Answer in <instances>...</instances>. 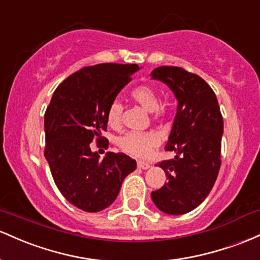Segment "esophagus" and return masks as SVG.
<instances>
[{"label":"esophagus","mask_w":260,"mask_h":260,"mask_svg":"<svg viewBox=\"0 0 260 260\" xmlns=\"http://www.w3.org/2000/svg\"><path fill=\"white\" fill-rule=\"evenodd\" d=\"M138 167L141 169H147V168H150V165L146 162H138Z\"/></svg>","instance_id":"esophagus-1"}]
</instances>
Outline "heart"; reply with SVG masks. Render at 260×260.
<instances>
[{
	"mask_svg": "<svg viewBox=\"0 0 260 260\" xmlns=\"http://www.w3.org/2000/svg\"><path fill=\"white\" fill-rule=\"evenodd\" d=\"M130 97L147 112H151L153 119L165 115L166 107L161 106L158 91L150 84H140L131 89ZM122 115V104L113 101L107 110V120L110 126L120 125ZM159 144V136L154 131H129L118 139V146L121 151L136 158H145Z\"/></svg>",
	"mask_w": 260,
	"mask_h": 260,
	"instance_id": "obj_1",
	"label": "heart"
}]
</instances>
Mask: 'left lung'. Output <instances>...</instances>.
<instances>
[{
  "label": "left lung",
  "mask_w": 260,
  "mask_h": 260,
  "mask_svg": "<svg viewBox=\"0 0 260 260\" xmlns=\"http://www.w3.org/2000/svg\"><path fill=\"white\" fill-rule=\"evenodd\" d=\"M153 80L165 82L178 99L177 115L166 151L173 159L158 165L168 182L151 193L154 205L169 215H183L200 205L214 186L221 167L223 119L214 91L200 76L182 67L161 66Z\"/></svg>",
  "instance_id": "left-lung-1"
}]
</instances>
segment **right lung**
Masks as SVG:
<instances>
[{
	"instance_id": "1",
	"label": "right lung",
	"mask_w": 260,
	"mask_h": 260,
	"mask_svg": "<svg viewBox=\"0 0 260 260\" xmlns=\"http://www.w3.org/2000/svg\"><path fill=\"white\" fill-rule=\"evenodd\" d=\"M138 70L135 63L83 67L59 84L46 108L44 154L60 193L76 208L88 212L108 208L125 177L135 171L136 161L125 153L108 152L99 159L91 142L108 147L102 136L108 107Z\"/></svg>"
}]
</instances>
